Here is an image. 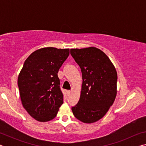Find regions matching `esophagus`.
<instances>
[{
	"label": "esophagus",
	"mask_w": 146,
	"mask_h": 146,
	"mask_svg": "<svg viewBox=\"0 0 146 146\" xmlns=\"http://www.w3.org/2000/svg\"><path fill=\"white\" fill-rule=\"evenodd\" d=\"M67 93H68V95H70V94L71 93V91H68Z\"/></svg>",
	"instance_id": "34e87169"
}]
</instances>
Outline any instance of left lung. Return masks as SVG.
<instances>
[{
    "instance_id": "1",
    "label": "left lung",
    "mask_w": 146,
    "mask_h": 146,
    "mask_svg": "<svg viewBox=\"0 0 146 146\" xmlns=\"http://www.w3.org/2000/svg\"><path fill=\"white\" fill-rule=\"evenodd\" d=\"M70 51L80 66L83 80L80 99L71 110L83 123L96 122L104 117L115 100L117 70L106 53L96 47Z\"/></svg>"
}]
</instances>
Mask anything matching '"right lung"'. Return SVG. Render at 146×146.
<instances>
[{
    "instance_id": "1",
    "label": "right lung",
    "mask_w": 146,
    "mask_h": 146,
    "mask_svg": "<svg viewBox=\"0 0 146 146\" xmlns=\"http://www.w3.org/2000/svg\"><path fill=\"white\" fill-rule=\"evenodd\" d=\"M69 55L70 49H38L26 58L20 71L18 86L22 104L38 122L53 119L64 102L57 73Z\"/></svg>"
}]
</instances>
